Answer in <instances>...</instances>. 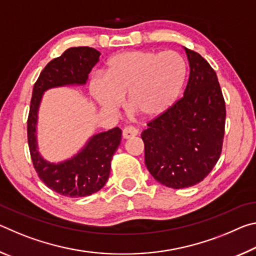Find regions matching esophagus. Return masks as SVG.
Returning <instances> with one entry per match:
<instances>
[{"label": "esophagus", "mask_w": 256, "mask_h": 256, "mask_svg": "<svg viewBox=\"0 0 256 256\" xmlns=\"http://www.w3.org/2000/svg\"><path fill=\"white\" fill-rule=\"evenodd\" d=\"M138 134V128H133V126H126L123 130V138H131L133 136H136Z\"/></svg>", "instance_id": "34e87169"}]
</instances>
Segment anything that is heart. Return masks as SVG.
<instances>
[{
  "mask_svg": "<svg viewBox=\"0 0 256 256\" xmlns=\"http://www.w3.org/2000/svg\"><path fill=\"white\" fill-rule=\"evenodd\" d=\"M185 78V60L176 52L136 50L108 60L106 76H94L89 89L105 110H118L128 94L132 110L146 118H156L174 105Z\"/></svg>",
  "mask_w": 256,
  "mask_h": 256,
  "instance_id": "heart-1",
  "label": "heart"
}]
</instances>
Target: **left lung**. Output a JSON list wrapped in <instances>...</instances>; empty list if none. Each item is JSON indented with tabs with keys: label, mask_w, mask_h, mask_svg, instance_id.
Returning a JSON list of instances; mask_svg holds the SVG:
<instances>
[{
	"label": "left lung",
	"mask_w": 256,
	"mask_h": 256,
	"mask_svg": "<svg viewBox=\"0 0 256 256\" xmlns=\"http://www.w3.org/2000/svg\"><path fill=\"white\" fill-rule=\"evenodd\" d=\"M190 76L184 96L141 133L146 166L167 188L200 183L222 154L226 107L218 78L202 56L184 47Z\"/></svg>",
	"instance_id": "obj_1"
}]
</instances>
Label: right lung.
<instances>
[{"mask_svg": "<svg viewBox=\"0 0 256 256\" xmlns=\"http://www.w3.org/2000/svg\"><path fill=\"white\" fill-rule=\"evenodd\" d=\"M99 56L100 53L92 47L68 48L47 64L34 86L27 123L30 154L40 178L47 188L64 196H88L104 188L110 172L112 157L122 140V130L114 128L94 134L71 158L52 162L42 157L38 148V112L47 90L84 86Z\"/></svg>", "mask_w": 256, "mask_h": 256, "instance_id": "1", "label": "right lung"}]
</instances>
